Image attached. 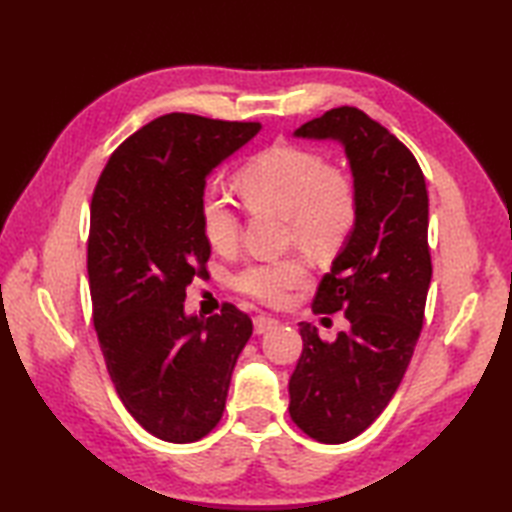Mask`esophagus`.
<instances>
[{"mask_svg": "<svg viewBox=\"0 0 512 512\" xmlns=\"http://www.w3.org/2000/svg\"><path fill=\"white\" fill-rule=\"evenodd\" d=\"M253 323H255V334H266L273 328H277L279 321L273 319V317H268V314H257Z\"/></svg>", "mask_w": 512, "mask_h": 512, "instance_id": "esophagus-1", "label": "esophagus"}]
</instances>
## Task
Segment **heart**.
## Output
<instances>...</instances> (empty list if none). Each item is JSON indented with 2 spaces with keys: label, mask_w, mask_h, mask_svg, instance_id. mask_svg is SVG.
<instances>
[{
  "label": "heart",
  "mask_w": 512,
  "mask_h": 512,
  "mask_svg": "<svg viewBox=\"0 0 512 512\" xmlns=\"http://www.w3.org/2000/svg\"><path fill=\"white\" fill-rule=\"evenodd\" d=\"M233 189L250 213H279L288 222V239L314 255L339 248L358 220V189L350 173L332 167L319 151L273 145L235 171ZM200 231L217 253H233L242 222L224 193L209 189L198 204ZM310 281L306 255H288L248 264L235 277L242 295L266 306H284L290 292Z\"/></svg>",
  "instance_id": "obj_1"
}]
</instances>
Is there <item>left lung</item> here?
Masks as SVG:
<instances>
[{"label":"left lung","mask_w":512,"mask_h":512,"mask_svg":"<svg viewBox=\"0 0 512 512\" xmlns=\"http://www.w3.org/2000/svg\"><path fill=\"white\" fill-rule=\"evenodd\" d=\"M295 136L339 140L358 189V220L312 310L345 312L350 330L323 341L299 323L303 350L290 376V418L325 444L352 440L396 394L424 321L431 284L429 195L411 151L356 107H334Z\"/></svg>","instance_id":"obj_1"}]
</instances>
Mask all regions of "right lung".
Wrapping results in <instances>:
<instances>
[{
	"label": "right lung",
	"mask_w": 512,
	"mask_h": 512,
	"mask_svg": "<svg viewBox=\"0 0 512 512\" xmlns=\"http://www.w3.org/2000/svg\"><path fill=\"white\" fill-rule=\"evenodd\" d=\"M259 129L165 114L114 151L92 195L96 336L125 409L165 442H195L215 429L253 334V321L233 303L209 319L187 317L182 303L211 257L198 220L206 176Z\"/></svg>",
	"instance_id": "add662e5"
}]
</instances>
